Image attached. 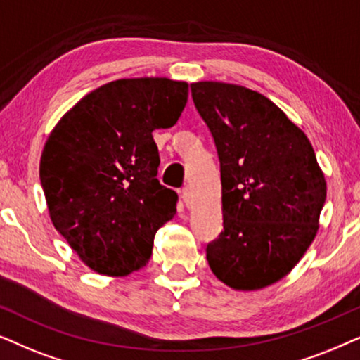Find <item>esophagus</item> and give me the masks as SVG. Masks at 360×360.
Listing matches in <instances>:
<instances>
[{"instance_id":"esophagus-1","label":"esophagus","mask_w":360,"mask_h":360,"mask_svg":"<svg viewBox=\"0 0 360 360\" xmlns=\"http://www.w3.org/2000/svg\"><path fill=\"white\" fill-rule=\"evenodd\" d=\"M181 199H183L186 207H189V205L193 204V195H191V191L188 188H184L183 191H181Z\"/></svg>"}]
</instances>
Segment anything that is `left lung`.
<instances>
[{
	"label": "left lung",
	"instance_id": "left-lung-1",
	"mask_svg": "<svg viewBox=\"0 0 360 360\" xmlns=\"http://www.w3.org/2000/svg\"><path fill=\"white\" fill-rule=\"evenodd\" d=\"M214 136L224 230L205 248L210 270L253 291L288 275L319 229L326 179L308 136L265 95L224 82L191 84Z\"/></svg>",
	"mask_w": 360,
	"mask_h": 360
}]
</instances>
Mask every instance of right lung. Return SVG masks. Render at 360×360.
Segmentation results:
<instances>
[{"label": "right lung", "mask_w": 360, "mask_h": 360, "mask_svg": "<svg viewBox=\"0 0 360 360\" xmlns=\"http://www.w3.org/2000/svg\"><path fill=\"white\" fill-rule=\"evenodd\" d=\"M188 84L166 77L120 79L95 89L59 120L39 177L57 232L90 270L124 276L150 260L177 194L156 179L153 131L171 128Z\"/></svg>", "instance_id": "obj_1"}]
</instances>
